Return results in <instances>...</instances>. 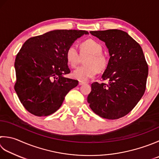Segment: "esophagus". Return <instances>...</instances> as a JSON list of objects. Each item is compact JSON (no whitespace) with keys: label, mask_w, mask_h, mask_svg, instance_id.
Segmentation results:
<instances>
[{"label":"esophagus","mask_w":159,"mask_h":159,"mask_svg":"<svg viewBox=\"0 0 159 159\" xmlns=\"http://www.w3.org/2000/svg\"><path fill=\"white\" fill-rule=\"evenodd\" d=\"M87 83V82H84V81H80L79 82V85H84V84H86Z\"/></svg>","instance_id":"1"}]
</instances>
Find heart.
Masks as SVG:
<instances>
[{
	"instance_id": "heart-1",
	"label": "heart",
	"mask_w": 159,
	"mask_h": 159,
	"mask_svg": "<svg viewBox=\"0 0 159 159\" xmlns=\"http://www.w3.org/2000/svg\"><path fill=\"white\" fill-rule=\"evenodd\" d=\"M102 48L100 43L93 39H88L80 44V52L88 53L89 57L86 59L85 65L78 67L72 73V77L80 81H85L97 74L98 71L104 70L107 67L106 58L102 56ZM67 64L75 68L79 63L80 57L76 46L70 45L65 52Z\"/></svg>"
}]
</instances>
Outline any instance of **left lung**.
Returning <instances> with one entry per match:
<instances>
[{
  "label": "left lung",
  "mask_w": 159,
  "mask_h": 159,
  "mask_svg": "<svg viewBox=\"0 0 159 159\" xmlns=\"http://www.w3.org/2000/svg\"><path fill=\"white\" fill-rule=\"evenodd\" d=\"M105 43L110 59L102 75L108 84H92L88 102L92 111L107 119H118L134 107L144 94L148 66L139 43L119 30L91 31Z\"/></svg>",
  "instance_id": "8db88e82"
}]
</instances>
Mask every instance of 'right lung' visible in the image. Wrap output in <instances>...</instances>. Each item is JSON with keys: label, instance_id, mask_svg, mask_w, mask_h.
<instances>
[{"label": "right lung", "instance_id": "1", "mask_svg": "<svg viewBox=\"0 0 159 159\" xmlns=\"http://www.w3.org/2000/svg\"><path fill=\"white\" fill-rule=\"evenodd\" d=\"M83 30H57L27 40L16 57L15 91L26 110L46 116L58 110L65 96L78 85L65 77L70 72L65 52Z\"/></svg>", "mask_w": 159, "mask_h": 159}]
</instances>
